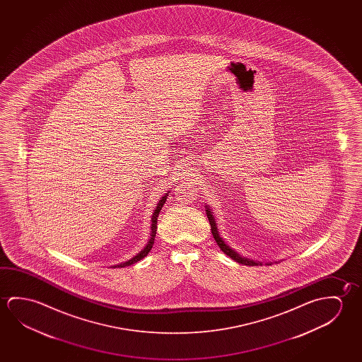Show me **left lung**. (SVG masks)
<instances>
[{"label":"left lung","mask_w":362,"mask_h":362,"mask_svg":"<svg viewBox=\"0 0 362 362\" xmlns=\"http://www.w3.org/2000/svg\"><path fill=\"white\" fill-rule=\"evenodd\" d=\"M206 214H207L208 221H209V225H211V231H212L214 240H216V243L218 245L219 249L222 250V251L225 252L226 255L230 256L232 260L238 261V262L243 264V265H249V267H256V265H259V262H255V261L241 257V256L238 255V252H235L233 250L230 249V246H227L225 241H223V240L221 238V236H219L218 230H217V225H216L214 214H212V212L209 211V208L206 209ZM267 265H269V264H267Z\"/></svg>","instance_id":"obj_1"}]
</instances>
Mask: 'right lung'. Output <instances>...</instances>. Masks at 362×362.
Masks as SVG:
<instances>
[{
	"mask_svg": "<svg viewBox=\"0 0 362 362\" xmlns=\"http://www.w3.org/2000/svg\"><path fill=\"white\" fill-rule=\"evenodd\" d=\"M166 197H168V193H166L165 196L161 198L159 203H158V206H156V209L154 211V214H153V217H151V235H150V240H148V245L144 247V250H141L136 256H134L131 260L126 261V262H122V264H119L117 265L119 267H129V265H132V264H135L137 261L141 260L144 259L145 256L148 255V252H150V250L153 249V245H154L155 235H156V228H158V216H159V212L161 211V207L164 206V203L166 201Z\"/></svg>",
	"mask_w": 362,
	"mask_h": 362,
	"instance_id": "obj_1",
	"label": "right lung"
}]
</instances>
